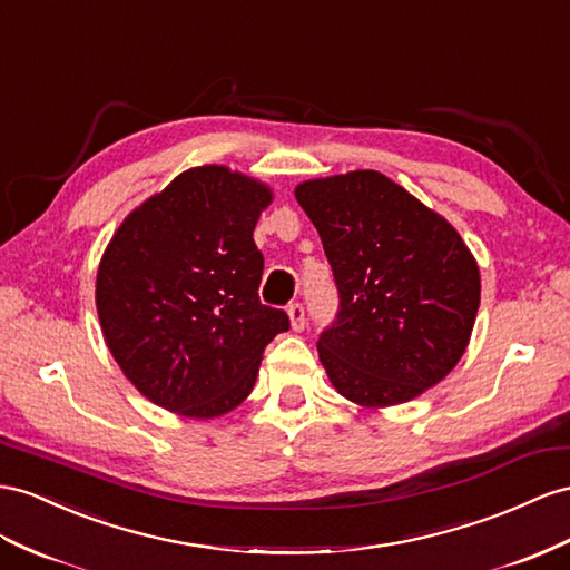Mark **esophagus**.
<instances>
[{
	"instance_id": "obj_1",
	"label": "esophagus",
	"mask_w": 570,
	"mask_h": 570,
	"mask_svg": "<svg viewBox=\"0 0 570 570\" xmlns=\"http://www.w3.org/2000/svg\"><path fill=\"white\" fill-rule=\"evenodd\" d=\"M286 313H288V320H291V327H294L296 332H301L305 327V308H303V303H291Z\"/></svg>"
}]
</instances>
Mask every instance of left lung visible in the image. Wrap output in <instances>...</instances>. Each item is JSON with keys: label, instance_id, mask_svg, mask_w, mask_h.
<instances>
[{"label": "left lung", "instance_id": "left-lung-1", "mask_svg": "<svg viewBox=\"0 0 570 570\" xmlns=\"http://www.w3.org/2000/svg\"><path fill=\"white\" fill-rule=\"evenodd\" d=\"M296 199L340 294L317 340L334 390L381 410L441 383L470 344L481 294L460 233L377 170L305 180Z\"/></svg>", "mask_w": 570, "mask_h": 570}]
</instances>
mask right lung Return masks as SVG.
Here are the masks:
<instances>
[{"label":"right lung","instance_id":"1","mask_svg":"<svg viewBox=\"0 0 570 570\" xmlns=\"http://www.w3.org/2000/svg\"><path fill=\"white\" fill-rule=\"evenodd\" d=\"M272 189L226 166L180 173L115 230L96 276L112 358L146 400L187 419L250 395L265 346L288 330L262 305L253 240Z\"/></svg>","mask_w":570,"mask_h":570}]
</instances>
